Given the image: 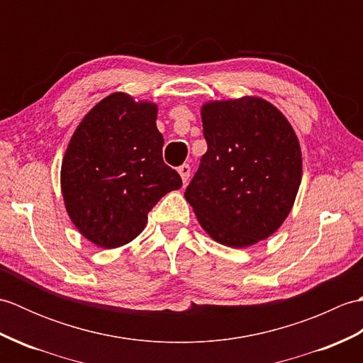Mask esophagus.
<instances>
[{
	"mask_svg": "<svg viewBox=\"0 0 363 363\" xmlns=\"http://www.w3.org/2000/svg\"><path fill=\"white\" fill-rule=\"evenodd\" d=\"M177 173L181 174V179H182V182H184V184H187L189 177H190V165H187V164L181 165L179 168H177Z\"/></svg>",
	"mask_w": 363,
	"mask_h": 363,
	"instance_id": "34e87169",
	"label": "esophagus"
}]
</instances>
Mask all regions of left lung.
<instances>
[{"mask_svg": "<svg viewBox=\"0 0 363 363\" xmlns=\"http://www.w3.org/2000/svg\"><path fill=\"white\" fill-rule=\"evenodd\" d=\"M201 118L207 152L184 196L215 242L265 240L289 217L303 176L295 130L257 96L209 101Z\"/></svg>", "mask_w": 363, "mask_h": 363, "instance_id": "left-lung-1", "label": "left lung"}]
</instances>
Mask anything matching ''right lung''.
<instances>
[{
  "mask_svg": "<svg viewBox=\"0 0 363 363\" xmlns=\"http://www.w3.org/2000/svg\"><path fill=\"white\" fill-rule=\"evenodd\" d=\"M157 106L123 94L101 99L67 146L60 189L76 229L99 248L133 242L148 212L182 181L162 159Z\"/></svg>",
  "mask_w": 363,
  "mask_h": 363,
  "instance_id": "obj_1",
  "label": "right lung"
}]
</instances>
